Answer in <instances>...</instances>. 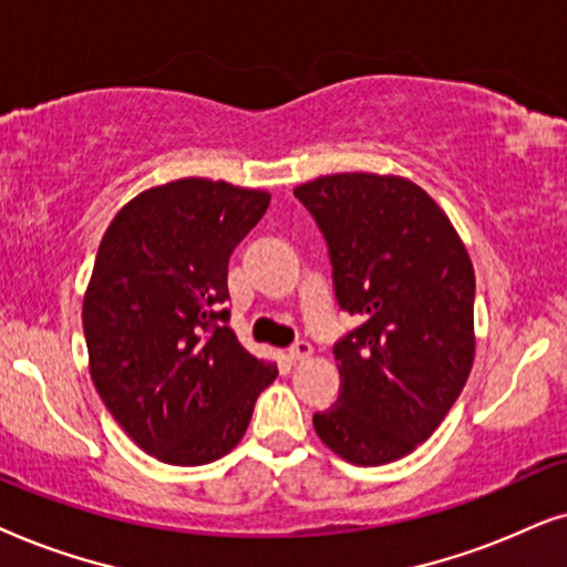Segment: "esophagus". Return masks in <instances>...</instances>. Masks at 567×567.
<instances>
[{"label": "esophagus", "instance_id": "34e87169", "mask_svg": "<svg viewBox=\"0 0 567 567\" xmlns=\"http://www.w3.org/2000/svg\"><path fill=\"white\" fill-rule=\"evenodd\" d=\"M311 352H313V347H311V342H306V339H298V342H292L290 350H288L290 360H306V358H311Z\"/></svg>", "mask_w": 567, "mask_h": 567}]
</instances>
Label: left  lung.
I'll list each match as a JSON object with an SVG mask.
<instances>
[{
  "mask_svg": "<svg viewBox=\"0 0 567 567\" xmlns=\"http://www.w3.org/2000/svg\"><path fill=\"white\" fill-rule=\"evenodd\" d=\"M296 196L327 240L339 308L360 319L337 339L342 386L313 427L347 462L389 464L433 435L470 379V254L406 178L337 173Z\"/></svg>",
  "mask_w": 567,
  "mask_h": 567,
  "instance_id": "left-lung-1",
  "label": "left lung"
}]
</instances>
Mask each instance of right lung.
Masks as SVG:
<instances>
[{
	"label": "right lung",
	"instance_id": "1",
	"mask_svg": "<svg viewBox=\"0 0 567 567\" xmlns=\"http://www.w3.org/2000/svg\"><path fill=\"white\" fill-rule=\"evenodd\" d=\"M269 194L181 178L132 199L105 230L82 303L90 375L150 456L199 466L236 449L277 368L228 327V261Z\"/></svg>",
	"mask_w": 567,
	"mask_h": 567
}]
</instances>
